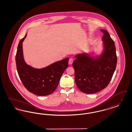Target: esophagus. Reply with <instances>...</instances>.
Segmentation results:
<instances>
[{"mask_svg": "<svg viewBox=\"0 0 132 132\" xmlns=\"http://www.w3.org/2000/svg\"><path fill=\"white\" fill-rule=\"evenodd\" d=\"M74 59L73 58H70L69 60V64H72L73 62Z\"/></svg>", "mask_w": 132, "mask_h": 132, "instance_id": "obj_1", "label": "esophagus"}]
</instances>
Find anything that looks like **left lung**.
<instances>
[{"label":"left lung","mask_w":132,"mask_h":132,"mask_svg":"<svg viewBox=\"0 0 132 132\" xmlns=\"http://www.w3.org/2000/svg\"><path fill=\"white\" fill-rule=\"evenodd\" d=\"M101 31L103 33V53L96 59L86 54L77 55L72 64L76 85L82 92L87 94L96 93L106 88L116 67L117 59L114 42L106 30Z\"/></svg>","instance_id":"1"}]
</instances>
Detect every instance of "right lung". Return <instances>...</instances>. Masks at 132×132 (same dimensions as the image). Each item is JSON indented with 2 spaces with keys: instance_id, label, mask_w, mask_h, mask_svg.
<instances>
[{
  "instance_id": "add662e5",
  "label": "right lung",
  "mask_w": 132,
  "mask_h": 132,
  "mask_svg": "<svg viewBox=\"0 0 132 132\" xmlns=\"http://www.w3.org/2000/svg\"><path fill=\"white\" fill-rule=\"evenodd\" d=\"M25 36L19 42L16 55V64L20 79L26 89L34 94L44 96L56 89L64 71L68 66L69 58L56 62L42 69H36L26 63L22 43Z\"/></svg>"
}]
</instances>
